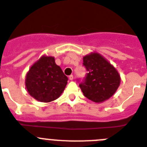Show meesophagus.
I'll use <instances>...</instances> for the list:
<instances>
[{"label": "esophagus", "instance_id": "obj_1", "mask_svg": "<svg viewBox=\"0 0 147 147\" xmlns=\"http://www.w3.org/2000/svg\"><path fill=\"white\" fill-rule=\"evenodd\" d=\"M69 78L70 81H72V80H73V78H74L73 75H69Z\"/></svg>", "mask_w": 147, "mask_h": 147}]
</instances>
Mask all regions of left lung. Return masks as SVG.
Masks as SVG:
<instances>
[{
    "label": "left lung",
    "instance_id": "left-lung-1",
    "mask_svg": "<svg viewBox=\"0 0 147 147\" xmlns=\"http://www.w3.org/2000/svg\"><path fill=\"white\" fill-rule=\"evenodd\" d=\"M83 66L87 73L78 81L84 96L95 103H100L114 95L121 82L114 66L98 53L84 57Z\"/></svg>",
    "mask_w": 147,
    "mask_h": 147
}]
</instances>
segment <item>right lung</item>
<instances>
[{
    "instance_id": "right-lung-1",
    "label": "right lung",
    "mask_w": 147,
    "mask_h": 147,
    "mask_svg": "<svg viewBox=\"0 0 147 147\" xmlns=\"http://www.w3.org/2000/svg\"><path fill=\"white\" fill-rule=\"evenodd\" d=\"M68 78L63 74L53 57L43 56L33 64L26 77L29 95L41 102L55 100L63 92Z\"/></svg>"
}]
</instances>
